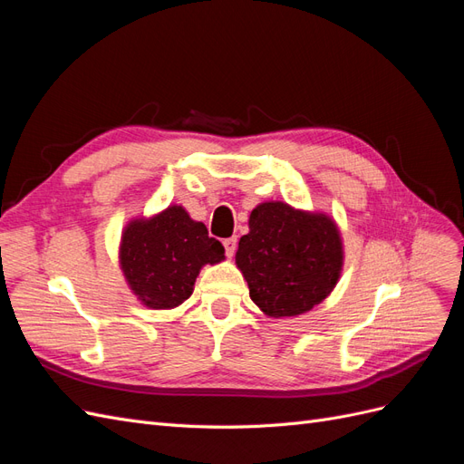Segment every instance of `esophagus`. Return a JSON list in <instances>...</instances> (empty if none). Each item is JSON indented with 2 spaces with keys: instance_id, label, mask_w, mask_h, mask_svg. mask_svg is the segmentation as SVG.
I'll return each instance as SVG.
<instances>
[{
  "instance_id": "34e87169",
  "label": "esophagus",
  "mask_w": 464,
  "mask_h": 464,
  "mask_svg": "<svg viewBox=\"0 0 464 464\" xmlns=\"http://www.w3.org/2000/svg\"><path fill=\"white\" fill-rule=\"evenodd\" d=\"M224 249H227V256L232 257L236 254V246H237V237H227V240L222 242Z\"/></svg>"
}]
</instances>
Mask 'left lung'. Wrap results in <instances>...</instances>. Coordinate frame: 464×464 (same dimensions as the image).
Returning <instances> with one entry per match:
<instances>
[{
    "instance_id": "1",
    "label": "left lung",
    "mask_w": 464,
    "mask_h": 464,
    "mask_svg": "<svg viewBox=\"0 0 464 464\" xmlns=\"http://www.w3.org/2000/svg\"><path fill=\"white\" fill-rule=\"evenodd\" d=\"M343 257L341 232L331 217L266 201L251 210L236 265L247 280L249 298L265 315L294 317L329 296Z\"/></svg>"
}]
</instances>
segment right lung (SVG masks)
I'll list each match as a JSON object with an SVG mask.
<instances>
[{
    "label": "right lung",
    "instance_id": "obj_1",
    "mask_svg": "<svg viewBox=\"0 0 464 464\" xmlns=\"http://www.w3.org/2000/svg\"><path fill=\"white\" fill-rule=\"evenodd\" d=\"M222 259V244L181 205H170L150 218H135L121 234L123 276L135 296L152 310L184 304L201 266Z\"/></svg>",
    "mask_w": 464,
    "mask_h": 464
}]
</instances>
